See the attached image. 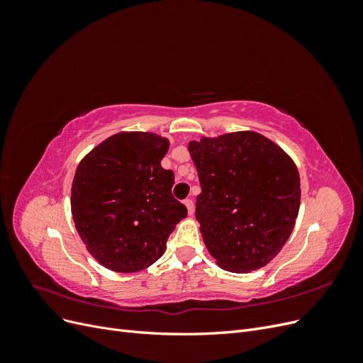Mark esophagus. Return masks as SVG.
<instances>
[{"mask_svg": "<svg viewBox=\"0 0 363 363\" xmlns=\"http://www.w3.org/2000/svg\"><path fill=\"white\" fill-rule=\"evenodd\" d=\"M183 203H184L186 208H188V213H189V215H192V213H194V201H192V200H189V199H186Z\"/></svg>", "mask_w": 363, "mask_h": 363, "instance_id": "34e87169", "label": "esophagus"}]
</instances>
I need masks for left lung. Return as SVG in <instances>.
I'll list each match as a JSON object with an SVG mask.
<instances>
[{
  "instance_id": "8db88e82",
  "label": "left lung",
  "mask_w": 363,
  "mask_h": 363,
  "mask_svg": "<svg viewBox=\"0 0 363 363\" xmlns=\"http://www.w3.org/2000/svg\"><path fill=\"white\" fill-rule=\"evenodd\" d=\"M201 194L195 218L223 269L250 272L276 257L300 208V175L277 144L256 131L191 140Z\"/></svg>"
}]
</instances>
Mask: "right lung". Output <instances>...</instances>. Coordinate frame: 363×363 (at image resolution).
I'll return each mask as SVG.
<instances>
[{
  "instance_id": "right-lung-1",
  "label": "right lung",
  "mask_w": 363,
  "mask_h": 363,
  "mask_svg": "<svg viewBox=\"0 0 363 363\" xmlns=\"http://www.w3.org/2000/svg\"><path fill=\"white\" fill-rule=\"evenodd\" d=\"M169 140L121 131L96 145L77 167L71 212L75 228L107 269L136 272L162 257L188 208L172 196L174 172L162 168Z\"/></svg>"
}]
</instances>
